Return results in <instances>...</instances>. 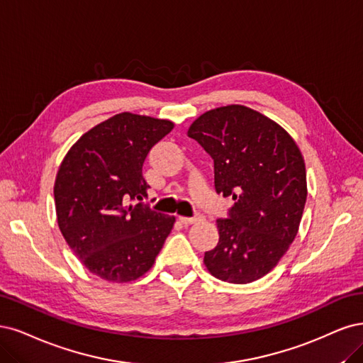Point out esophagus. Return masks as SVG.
Wrapping results in <instances>:
<instances>
[{
  "label": "esophagus",
  "mask_w": 363,
  "mask_h": 363,
  "mask_svg": "<svg viewBox=\"0 0 363 363\" xmlns=\"http://www.w3.org/2000/svg\"><path fill=\"white\" fill-rule=\"evenodd\" d=\"M202 220H203V216H201V214H197L194 217H179V221L185 226L194 225V223H197V221H202Z\"/></svg>",
  "instance_id": "esophagus-1"
}]
</instances>
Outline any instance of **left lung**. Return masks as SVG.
Instances as JSON below:
<instances>
[{
  "instance_id": "left-lung-1",
  "label": "left lung",
  "mask_w": 363,
  "mask_h": 363,
  "mask_svg": "<svg viewBox=\"0 0 363 363\" xmlns=\"http://www.w3.org/2000/svg\"><path fill=\"white\" fill-rule=\"evenodd\" d=\"M214 161L218 194L232 196L218 218V244L203 262L214 277L250 284L272 272L294 241L305 209L306 169L294 140L244 105L203 113L189 130Z\"/></svg>"
}]
</instances>
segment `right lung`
Listing matches in <instances>:
<instances>
[{
  "mask_svg": "<svg viewBox=\"0 0 363 363\" xmlns=\"http://www.w3.org/2000/svg\"><path fill=\"white\" fill-rule=\"evenodd\" d=\"M170 121L116 114L69 149L58 169L57 221L87 270L108 282H131L154 265L174 217L143 203L149 185L143 162Z\"/></svg>",
  "mask_w": 363,
  "mask_h": 363,
  "instance_id": "1",
  "label": "right lung"
}]
</instances>
